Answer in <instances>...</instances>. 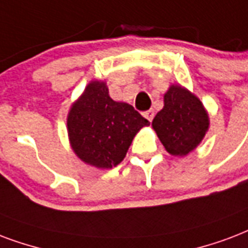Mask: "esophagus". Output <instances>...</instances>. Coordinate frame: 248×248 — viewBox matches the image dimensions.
Listing matches in <instances>:
<instances>
[{"mask_svg": "<svg viewBox=\"0 0 248 248\" xmlns=\"http://www.w3.org/2000/svg\"><path fill=\"white\" fill-rule=\"evenodd\" d=\"M143 116L147 118V120L149 121V122H152V120H154V117H155V111L154 110H147L143 113Z\"/></svg>", "mask_w": 248, "mask_h": 248, "instance_id": "1", "label": "esophagus"}]
</instances>
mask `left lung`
<instances>
[{"instance_id":"left-lung-1","label":"left lung","mask_w":248,"mask_h":248,"mask_svg":"<svg viewBox=\"0 0 248 248\" xmlns=\"http://www.w3.org/2000/svg\"><path fill=\"white\" fill-rule=\"evenodd\" d=\"M152 127L170 155L186 156L205 137L209 117L195 94L173 84L164 94V108L152 121Z\"/></svg>"}]
</instances>
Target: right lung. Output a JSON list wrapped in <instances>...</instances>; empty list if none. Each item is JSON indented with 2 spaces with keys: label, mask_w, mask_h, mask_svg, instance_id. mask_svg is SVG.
I'll use <instances>...</instances> for the list:
<instances>
[{
  "label": "right lung",
  "mask_w": 248,
  "mask_h": 248,
  "mask_svg": "<svg viewBox=\"0 0 248 248\" xmlns=\"http://www.w3.org/2000/svg\"><path fill=\"white\" fill-rule=\"evenodd\" d=\"M148 124L130 104L111 99L107 83L99 80L86 87L67 116L73 151L82 161L100 169L118 165L138 131Z\"/></svg>",
  "instance_id": "add662e5"
}]
</instances>
